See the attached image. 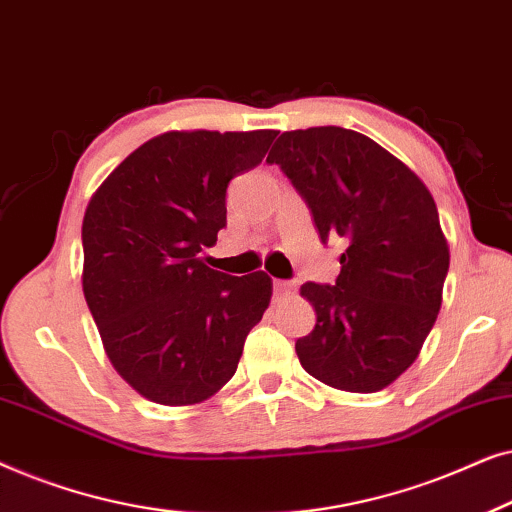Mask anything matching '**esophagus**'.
Returning <instances> with one entry per match:
<instances>
[{"instance_id":"34e87169","label":"esophagus","mask_w":512,"mask_h":512,"mask_svg":"<svg viewBox=\"0 0 512 512\" xmlns=\"http://www.w3.org/2000/svg\"><path fill=\"white\" fill-rule=\"evenodd\" d=\"M272 289H275L277 296H284V293L293 291V284L286 282V279H275V282H272Z\"/></svg>"}]
</instances>
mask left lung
Returning a JSON list of instances; mask_svg holds the SVG:
<instances>
[{
    "label": "left lung",
    "mask_w": 512,
    "mask_h": 512,
    "mask_svg": "<svg viewBox=\"0 0 512 512\" xmlns=\"http://www.w3.org/2000/svg\"><path fill=\"white\" fill-rule=\"evenodd\" d=\"M265 163L289 177L321 242H345L335 284L300 286L317 312L296 340L300 363L328 387L384 389L417 359L443 300L450 249L429 188L338 125L284 132Z\"/></svg>",
    "instance_id": "1"
}]
</instances>
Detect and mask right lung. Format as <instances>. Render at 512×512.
I'll list each match as a JSON object with an SVG mask.
<instances>
[{
	"label": "right lung",
	"mask_w": 512,
	"mask_h": 512,
	"mask_svg": "<svg viewBox=\"0 0 512 512\" xmlns=\"http://www.w3.org/2000/svg\"><path fill=\"white\" fill-rule=\"evenodd\" d=\"M275 130L165 132L130 153L83 216V296L107 356L160 405L205 401L235 375L272 296L265 272L205 265L226 228V191Z\"/></svg>",
	"instance_id": "1"
}]
</instances>
